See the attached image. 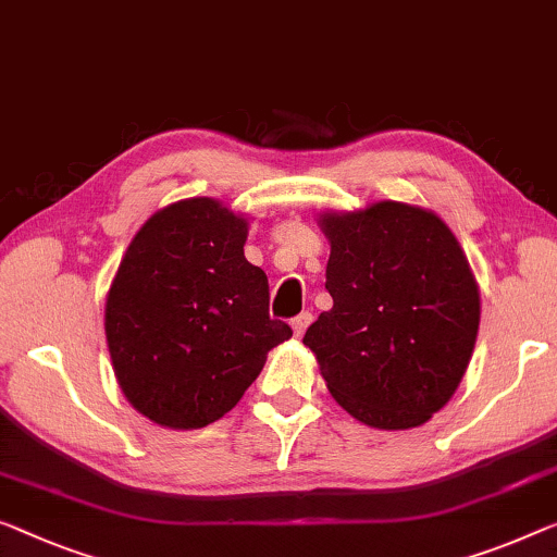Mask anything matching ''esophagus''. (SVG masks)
<instances>
[{
    "mask_svg": "<svg viewBox=\"0 0 557 557\" xmlns=\"http://www.w3.org/2000/svg\"><path fill=\"white\" fill-rule=\"evenodd\" d=\"M310 322H312V314H310V312H300V314H297V318H293V330H295V335L300 337L302 332L307 330V325H310Z\"/></svg>",
    "mask_w": 557,
    "mask_h": 557,
    "instance_id": "1",
    "label": "esophagus"
}]
</instances>
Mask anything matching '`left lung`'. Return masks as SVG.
Segmentation results:
<instances>
[{"label":"left lung","mask_w":557,"mask_h":557,"mask_svg":"<svg viewBox=\"0 0 557 557\" xmlns=\"http://www.w3.org/2000/svg\"><path fill=\"white\" fill-rule=\"evenodd\" d=\"M332 307L307 327L332 397L364 425L418 428L468 370L480 293L437 214L400 202L325 214Z\"/></svg>","instance_id":"8db88e82"}]
</instances>
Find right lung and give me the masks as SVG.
<instances>
[{
  "instance_id": "1",
  "label": "right lung",
  "mask_w": 557,
  "mask_h": 557,
  "mask_svg": "<svg viewBox=\"0 0 557 557\" xmlns=\"http://www.w3.org/2000/svg\"><path fill=\"white\" fill-rule=\"evenodd\" d=\"M247 222L195 197L145 222L104 310L114 375L157 425L205 428L255 383L293 327L270 318L268 275L245 260Z\"/></svg>"
}]
</instances>
